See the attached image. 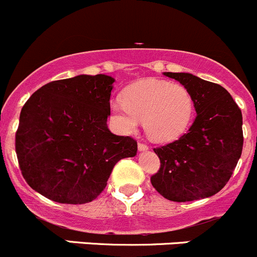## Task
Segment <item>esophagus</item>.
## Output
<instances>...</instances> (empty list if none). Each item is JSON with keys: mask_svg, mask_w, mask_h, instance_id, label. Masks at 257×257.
<instances>
[{"mask_svg": "<svg viewBox=\"0 0 257 257\" xmlns=\"http://www.w3.org/2000/svg\"><path fill=\"white\" fill-rule=\"evenodd\" d=\"M137 147H139V151H146V150H149V146L146 144H142V142H139Z\"/></svg>", "mask_w": 257, "mask_h": 257, "instance_id": "34e87169", "label": "esophagus"}]
</instances>
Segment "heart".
Here are the masks:
<instances>
[{"label":"heart","instance_id":"heart-1","mask_svg":"<svg viewBox=\"0 0 257 257\" xmlns=\"http://www.w3.org/2000/svg\"><path fill=\"white\" fill-rule=\"evenodd\" d=\"M194 98L181 83L147 78L132 85L123 100L111 102L113 120L122 131L132 132L144 121L146 134L159 142L179 139L194 116Z\"/></svg>","mask_w":257,"mask_h":257}]
</instances>
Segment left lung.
I'll use <instances>...</instances> for the list:
<instances>
[{"label": "left lung", "instance_id": "left-lung-1", "mask_svg": "<svg viewBox=\"0 0 257 257\" xmlns=\"http://www.w3.org/2000/svg\"><path fill=\"white\" fill-rule=\"evenodd\" d=\"M194 98L196 118L179 140L154 149L161 166L152 186L167 200L194 201L217 194L230 180L242 152V113L217 83L185 72H164Z\"/></svg>", "mask_w": 257, "mask_h": 257}]
</instances>
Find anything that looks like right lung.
<instances>
[{
	"mask_svg": "<svg viewBox=\"0 0 257 257\" xmlns=\"http://www.w3.org/2000/svg\"><path fill=\"white\" fill-rule=\"evenodd\" d=\"M115 78L80 75L46 83L27 100L16 132L22 176L42 196L86 204L107 185L113 166L137 142L107 127Z\"/></svg>",
	"mask_w": 257,
	"mask_h": 257,
	"instance_id": "add662e5",
	"label": "right lung"
}]
</instances>
